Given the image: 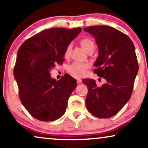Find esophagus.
<instances>
[{
  "label": "esophagus",
  "mask_w": 148,
  "mask_h": 148,
  "mask_svg": "<svg viewBox=\"0 0 148 148\" xmlns=\"http://www.w3.org/2000/svg\"><path fill=\"white\" fill-rule=\"evenodd\" d=\"M77 84H81L82 82V80L80 78H77Z\"/></svg>",
  "instance_id": "esophagus-1"
}]
</instances>
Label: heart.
Masks as SVG:
<instances>
[{
  "label": "heart",
  "mask_w": 148,
  "mask_h": 148,
  "mask_svg": "<svg viewBox=\"0 0 148 148\" xmlns=\"http://www.w3.org/2000/svg\"><path fill=\"white\" fill-rule=\"evenodd\" d=\"M79 44L82 48L88 54L92 53L95 49V44L92 40L90 38H84L80 40ZM73 46L71 44L66 46L64 51V57L69 58L71 56ZM88 68V64L86 63H80V62H73L68 66V71L75 77H82L86 74V70Z\"/></svg>",
  "instance_id": "1"
}]
</instances>
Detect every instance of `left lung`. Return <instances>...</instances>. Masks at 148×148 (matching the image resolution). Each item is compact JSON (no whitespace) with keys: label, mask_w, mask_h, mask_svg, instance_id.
Here are the masks:
<instances>
[{"label":"left lung","mask_w":148,"mask_h":148,"mask_svg":"<svg viewBox=\"0 0 148 148\" xmlns=\"http://www.w3.org/2000/svg\"><path fill=\"white\" fill-rule=\"evenodd\" d=\"M84 30L93 36L98 46L94 72L106 80L101 87L92 79L82 81L88 89L86 107L96 117L110 118L123 108L132 94L139 69L134 44L126 34L110 26L94 25Z\"/></svg>","instance_id":"8db88e82"}]
</instances>
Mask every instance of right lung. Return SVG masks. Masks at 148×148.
I'll return each mask as SVG.
<instances>
[{"instance_id": "obj_1", "label": "right lung", "mask_w": 148, "mask_h": 148, "mask_svg": "<svg viewBox=\"0 0 148 148\" xmlns=\"http://www.w3.org/2000/svg\"><path fill=\"white\" fill-rule=\"evenodd\" d=\"M81 32V27L44 29L25 40L18 50L13 73L19 98L38 120L55 121L65 112L77 82L69 75L56 81L50 72L55 63L63 61L66 46Z\"/></svg>"}]
</instances>
